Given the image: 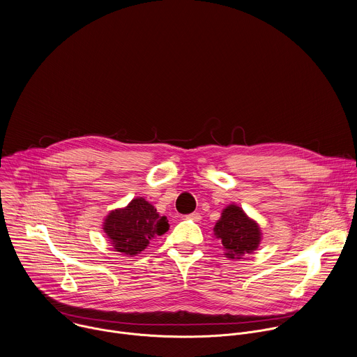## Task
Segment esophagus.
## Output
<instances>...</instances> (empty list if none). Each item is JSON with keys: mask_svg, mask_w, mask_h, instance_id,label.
I'll return each instance as SVG.
<instances>
[{"mask_svg": "<svg viewBox=\"0 0 357 357\" xmlns=\"http://www.w3.org/2000/svg\"><path fill=\"white\" fill-rule=\"evenodd\" d=\"M186 218H189V220H193V221H200V220H202V215H200L199 213H192V214L186 215Z\"/></svg>", "mask_w": 357, "mask_h": 357, "instance_id": "esophagus-1", "label": "esophagus"}]
</instances>
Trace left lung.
<instances>
[{"mask_svg": "<svg viewBox=\"0 0 357 357\" xmlns=\"http://www.w3.org/2000/svg\"><path fill=\"white\" fill-rule=\"evenodd\" d=\"M214 235L221 239L227 256L241 259L242 255L257 249L260 243V228L241 207L228 206L214 227Z\"/></svg>", "mask_w": 357, "mask_h": 357, "instance_id": "obj_1", "label": "left lung"}]
</instances>
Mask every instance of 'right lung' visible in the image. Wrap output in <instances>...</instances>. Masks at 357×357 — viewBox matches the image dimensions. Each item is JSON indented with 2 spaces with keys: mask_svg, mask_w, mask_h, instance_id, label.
<instances>
[{
  "mask_svg": "<svg viewBox=\"0 0 357 357\" xmlns=\"http://www.w3.org/2000/svg\"><path fill=\"white\" fill-rule=\"evenodd\" d=\"M169 229L167 217L144 199H133L128 207L109 213L104 222V232L116 252L135 256L146 249L154 236Z\"/></svg>",
  "mask_w": 357,
  "mask_h": 357,
  "instance_id": "add662e5",
  "label": "right lung"
}]
</instances>
